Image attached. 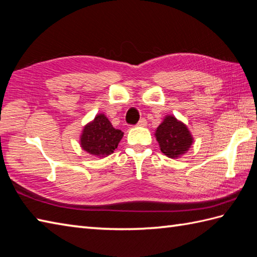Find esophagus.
I'll use <instances>...</instances> for the list:
<instances>
[{"instance_id": "34e87169", "label": "esophagus", "mask_w": 257, "mask_h": 257, "mask_svg": "<svg viewBox=\"0 0 257 257\" xmlns=\"http://www.w3.org/2000/svg\"><path fill=\"white\" fill-rule=\"evenodd\" d=\"M147 123H148V122H147V120L145 118H143V119L139 120V122H138L137 125H139V127H146Z\"/></svg>"}]
</instances>
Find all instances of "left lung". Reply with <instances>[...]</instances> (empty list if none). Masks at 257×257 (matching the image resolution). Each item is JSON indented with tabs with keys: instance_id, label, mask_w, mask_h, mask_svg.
I'll return each mask as SVG.
<instances>
[{
	"instance_id": "left-lung-1",
	"label": "left lung",
	"mask_w": 257,
	"mask_h": 257,
	"mask_svg": "<svg viewBox=\"0 0 257 257\" xmlns=\"http://www.w3.org/2000/svg\"><path fill=\"white\" fill-rule=\"evenodd\" d=\"M155 136L162 154L172 159L184 155L193 144L192 135L187 125L174 116H166Z\"/></svg>"
}]
</instances>
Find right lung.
<instances>
[{
    "instance_id": "obj_1",
    "label": "right lung",
    "mask_w": 257,
    "mask_h": 257,
    "mask_svg": "<svg viewBox=\"0 0 257 257\" xmlns=\"http://www.w3.org/2000/svg\"><path fill=\"white\" fill-rule=\"evenodd\" d=\"M122 136L121 130L114 129L105 114L98 113L81 132L80 147L92 156L105 158L117 149Z\"/></svg>"
}]
</instances>
